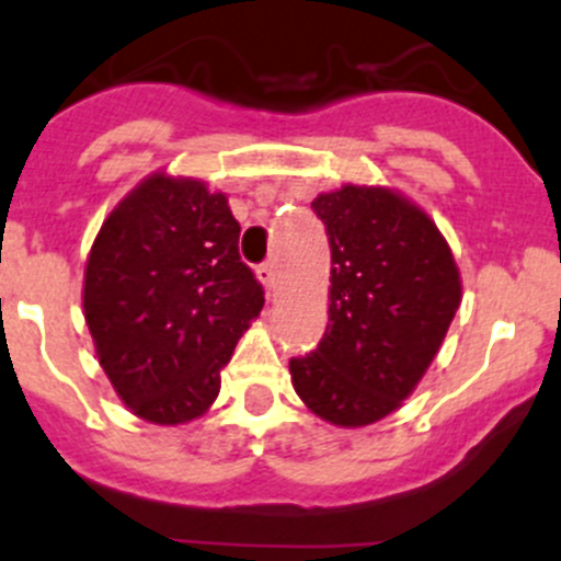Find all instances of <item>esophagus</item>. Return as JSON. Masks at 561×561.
I'll use <instances>...</instances> for the list:
<instances>
[{
  "mask_svg": "<svg viewBox=\"0 0 561 561\" xmlns=\"http://www.w3.org/2000/svg\"><path fill=\"white\" fill-rule=\"evenodd\" d=\"M256 275H259V280L264 283V286L273 288V286H275V262H264V264H259V267H256Z\"/></svg>",
  "mask_w": 561,
  "mask_h": 561,
  "instance_id": "1",
  "label": "esophagus"
}]
</instances>
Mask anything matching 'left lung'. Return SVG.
I'll list each match as a JSON object with an SVG mask.
<instances>
[{
    "label": "left lung",
    "instance_id": "1",
    "mask_svg": "<svg viewBox=\"0 0 561 561\" xmlns=\"http://www.w3.org/2000/svg\"><path fill=\"white\" fill-rule=\"evenodd\" d=\"M310 209L330 237V324L288 368L310 412L357 428L396 412L423 379L461 280L434 220L385 187L346 185Z\"/></svg>",
    "mask_w": 561,
    "mask_h": 561
}]
</instances>
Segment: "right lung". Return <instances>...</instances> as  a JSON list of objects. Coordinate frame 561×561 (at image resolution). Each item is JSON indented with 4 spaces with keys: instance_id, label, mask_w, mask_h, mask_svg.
Segmentation results:
<instances>
[{
    "instance_id": "obj_1",
    "label": "right lung",
    "mask_w": 561,
    "mask_h": 561,
    "mask_svg": "<svg viewBox=\"0 0 561 561\" xmlns=\"http://www.w3.org/2000/svg\"><path fill=\"white\" fill-rule=\"evenodd\" d=\"M262 305L229 202L196 180L141 182L87 262L84 316L100 365L133 414L158 425L207 412Z\"/></svg>"
}]
</instances>
